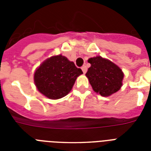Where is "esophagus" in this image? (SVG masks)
I'll use <instances>...</instances> for the list:
<instances>
[{"label":"esophagus","mask_w":151,"mask_h":151,"mask_svg":"<svg viewBox=\"0 0 151 151\" xmlns=\"http://www.w3.org/2000/svg\"><path fill=\"white\" fill-rule=\"evenodd\" d=\"M81 70H82L83 73H85L87 72V67H86V66H83L82 67H81Z\"/></svg>","instance_id":"34e87169"}]
</instances>
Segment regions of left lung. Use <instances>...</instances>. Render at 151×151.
<instances>
[{"label": "left lung", "mask_w": 151, "mask_h": 151, "mask_svg": "<svg viewBox=\"0 0 151 151\" xmlns=\"http://www.w3.org/2000/svg\"><path fill=\"white\" fill-rule=\"evenodd\" d=\"M88 62L91 66L85 75L95 92L110 96L121 88L124 73L119 66L101 56L90 58Z\"/></svg>", "instance_id": "left-lung-1"}]
</instances>
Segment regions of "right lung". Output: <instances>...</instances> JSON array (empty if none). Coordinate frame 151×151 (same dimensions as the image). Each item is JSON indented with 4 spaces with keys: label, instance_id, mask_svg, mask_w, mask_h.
Instances as JSON below:
<instances>
[{
    "label": "right lung",
    "instance_id": "obj_1",
    "mask_svg": "<svg viewBox=\"0 0 151 151\" xmlns=\"http://www.w3.org/2000/svg\"><path fill=\"white\" fill-rule=\"evenodd\" d=\"M82 73L73 62L59 55L48 58L40 65L34 73V83L45 96L58 99L70 92L77 78Z\"/></svg>",
    "mask_w": 151,
    "mask_h": 151
}]
</instances>
